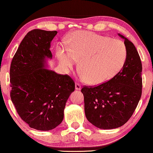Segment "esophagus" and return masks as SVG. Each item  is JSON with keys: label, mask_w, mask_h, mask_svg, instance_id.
<instances>
[{"label": "esophagus", "mask_w": 153, "mask_h": 153, "mask_svg": "<svg viewBox=\"0 0 153 153\" xmlns=\"http://www.w3.org/2000/svg\"><path fill=\"white\" fill-rule=\"evenodd\" d=\"M76 90H80L81 89V85L78 82L76 83Z\"/></svg>", "instance_id": "esophagus-1"}]
</instances>
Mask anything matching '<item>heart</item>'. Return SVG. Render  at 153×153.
Instances as JSON below:
<instances>
[{
	"instance_id": "heart-1",
	"label": "heart",
	"mask_w": 153,
	"mask_h": 153,
	"mask_svg": "<svg viewBox=\"0 0 153 153\" xmlns=\"http://www.w3.org/2000/svg\"><path fill=\"white\" fill-rule=\"evenodd\" d=\"M57 57L66 68H72L79 60L82 77L92 85H100L113 78L127 58L126 45L121 41L87 32L73 34L68 51L59 50Z\"/></svg>"
}]
</instances>
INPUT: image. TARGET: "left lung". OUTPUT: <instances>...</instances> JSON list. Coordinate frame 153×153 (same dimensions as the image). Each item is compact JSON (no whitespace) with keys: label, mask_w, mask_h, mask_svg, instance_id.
I'll return each instance as SVG.
<instances>
[{"label":"left lung","mask_w":153,"mask_h":153,"mask_svg":"<svg viewBox=\"0 0 153 153\" xmlns=\"http://www.w3.org/2000/svg\"><path fill=\"white\" fill-rule=\"evenodd\" d=\"M127 58L116 76L97 86H84L85 115L98 128H117L130 119L142 94V64L134 45L124 37Z\"/></svg>","instance_id":"8db88e82"}]
</instances>
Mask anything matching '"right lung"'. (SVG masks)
Wrapping results in <instances>:
<instances>
[{
  "label": "right lung",
  "instance_id": "add662e5",
  "mask_svg": "<svg viewBox=\"0 0 153 153\" xmlns=\"http://www.w3.org/2000/svg\"><path fill=\"white\" fill-rule=\"evenodd\" d=\"M57 31L34 29L27 33L12 58L10 97L17 113L32 128L48 131L64 119V109L75 82L68 75L44 67L52 57L51 42Z\"/></svg>",
  "mask_w": 153,
  "mask_h": 153
}]
</instances>
